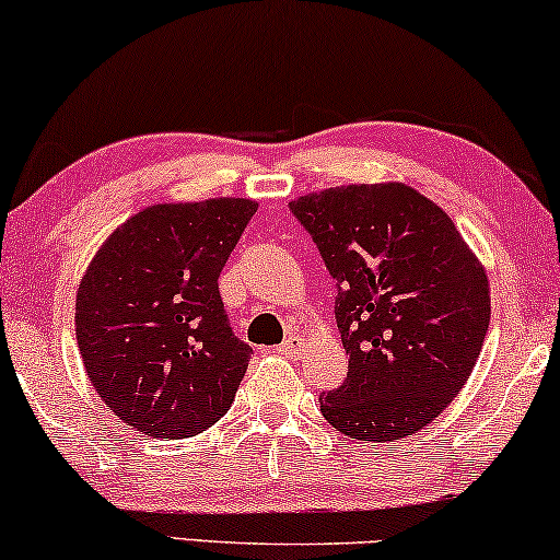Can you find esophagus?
I'll use <instances>...</instances> for the list:
<instances>
[{
    "label": "esophagus",
    "instance_id": "1",
    "mask_svg": "<svg viewBox=\"0 0 560 560\" xmlns=\"http://www.w3.org/2000/svg\"><path fill=\"white\" fill-rule=\"evenodd\" d=\"M303 345H306V342H303L301 337H295V334H293V337H288L285 342L280 345V352H282V354H288V358H295V354H301Z\"/></svg>",
    "mask_w": 560,
    "mask_h": 560
}]
</instances>
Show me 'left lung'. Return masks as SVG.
I'll list each match as a JSON object with an SVG mask.
<instances>
[{"label":"left lung","mask_w":560,"mask_h":560,"mask_svg":"<svg viewBox=\"0 0 560 560\" xmlns=\"http://www.w3.org/2000/svg\"><path fill=\"white\" fill-rule=\"evenodd\" d=\"M337 280L350 373L322 396L334 430L394 442L466 386L491 318L483 265L438 202L404 183L342 185L290 202Z\"/></svg>","instance_id":"obj_1"}]
</instances>
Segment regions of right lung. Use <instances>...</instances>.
Masks as SVG:
<instances>
[{"mask_svg": "<svg viewBox=\"0 0 560 560\" xmlns=\"http://www.w3.org/2000/svg\"><path fill=\"white\" fill-rule=\"evenodd\" d=\"M257 202H159L100 246L77 290L86 377L141 434L192 438L234 401L252 347L231 331L218 275Z\"/></svg>", "mask_w": 560, "mask_h": 560, "instance_id": "obj_1", "label": "right lung"}]
</instances>
